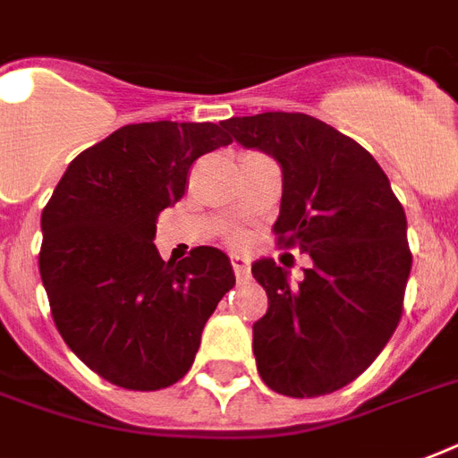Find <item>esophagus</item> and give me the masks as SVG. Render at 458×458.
Instances as JSON below:
<instances>
[{"label": "esophagus", "instance_id": "1", "mask_svg": "<svg viewBox=\"0 0 458 458\" xmlns=\"http://www.w3.org/2000/svg\"><path fill=\"white\" fill-rule=\"evenodd\" d=\"M230 264H233V271H235L237 280H250V264H247V259L233 257Z\"/></svg>", "mask_w": 458, "mask_h": 458}]
</instances>
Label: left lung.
Here are the masks:
<instances>
[{
    "instance_id": "left-lung-1",
    "label": "left lung",
    "mask_w": 458,
    "mask_h": 458,
    "mask_svg": "<svg viewBox=\"0 0 458 458\" xmlns=\"http://www.w3.org/2000/svg\"><path fill=\"white\" fill-rule=\"evenodd\" d=\"M221 125L278 161L273 235L313 261L297 287L271 259L251 266L268 294L254 323L259 376L285 397L330 394L361 376L399 326L411 273L404 207L376 158L318 118L266 111Z\"/></svg>"
}]
</instances>
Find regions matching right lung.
<instances>
[{
    "label": "right lung",
    "mask_w": 458,
    "mask_h": 458,
    "mask_svg": "<svg viewBox=\"0 0 458 458\" xmlns=\"http://www.w3.org/2000/svg\"><path fill=\"white\" fill-rule=\"evenodd\" d=\"M233 140L216 123H132L68 164L42 211L39 276L71 352L104 380L152 392L178 383L201 330L235 285L230 259L194 247L158 257L157 218L199 157Z\"/></svg>",
    "instance_id": "obj_1"
}]
</instances>
